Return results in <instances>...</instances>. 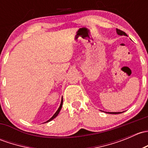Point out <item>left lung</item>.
Masks as SVG:
<instances>
[{
	"label": "left lung",
	"mask_w": 148,
	"mask_h": 148,
	"mask_svg": "<svg viewBox=\"0 0 148 148\" xmlns=\"http://www.w3.org/2000/svg\"><path fill=\"white\" fill-rule=\"evenodd\" d=\"M116 31H117V34H118V35H120V36H127V34H125L124 31H121V30H120V29H117H117H116ZM106 113H109V114H120V113H122V112H106Z\"/></svg>",
	"instance_id": "1"
}]
</instances>
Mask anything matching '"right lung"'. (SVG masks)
Returning <instances> with one entry per match:
<instances>
[{
  "label": "right lung",
  "mask_w": 148,
  "mask_h": 148,
  "mask_svg": "<svg viewBox=\"0 0 148 148\" xmlns=\"http://www.w3.org/2000/svg\"><path fill=\"white\" fill-rule=\"evenodd\" d=\"M62 104H63V97H62V101H61V104H60V106H59V109H58V110H57V111L56 112V113H55V114H53V115L52 116V117H51V118L49 119V120H47V121H46V122H45L46 123V122H50V121H51L52 120H53V119H54L55 117H57V115H58V114H59V112H60L61 109H62ZM45 122H44V123H45Z\"/></svg>",
  "instance_id": "obj_1"
}]
</instances>
